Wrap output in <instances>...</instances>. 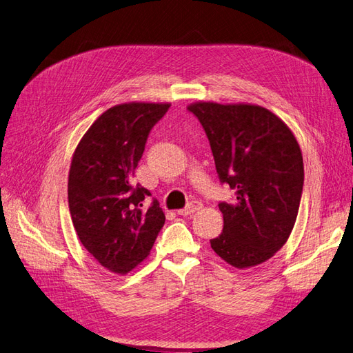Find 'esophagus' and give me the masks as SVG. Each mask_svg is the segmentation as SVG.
<instances>
[{"label": "esophagus", "instance_id": "1", "mask_svg": "<svg viewBox=\"0 0 353 353\" xmlns=\"http://www.w3.org/2000/svg\"><path fill=\"white\" fill-rule=\"evenodd\" d=\"M200 208H202V203L197 202V200H194V202L188 203L184 209H179L178 214H179V215H183V216H185V215H192V214H194L196 211H199Z\"/></svg>", "mask_w": 353, "mask_h": 353}]
</instances>
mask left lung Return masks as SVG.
<instances>
[{
    "label": "left lung",
    "mask_w": 353,
    "mask_h": 353,
    "mask_svg": "<svg viewBox=\"0 0 353 353\" xmlns=\"http://www.w3.org/2000/svg\"><path fill=\"white\" fill-rule=\"evenodd\" d=\"M187 110L205 129L220 181L236 192L232 203L218 205L224 227L211 248L236 269L268 261L297 220L304 183L297 139L276 114L252 103L200 101Z\"/></svg>",
    "instance_id": "left-lung-1"
}]
</instances>
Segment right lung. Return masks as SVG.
Returning <instances> with one entry per match:
<instances>
[{"mask_svg": "<svg viewBox=\"0 0 353 353\" xmlns=\"http://www.w3.org/2000/svg\"><path fill=\"white\" fill-rule=\"evenodd\" d=\"M170 103L129 102L111 107L94 120L74 151L68 203L83 246L103 268L126 274L144 261L165 224L157 200L132 185L150 130Z\"/></svg>", "mask_w": 353, "mask_h": 353, "instance_id": "1", "label": "right lung"}]
</instances>
